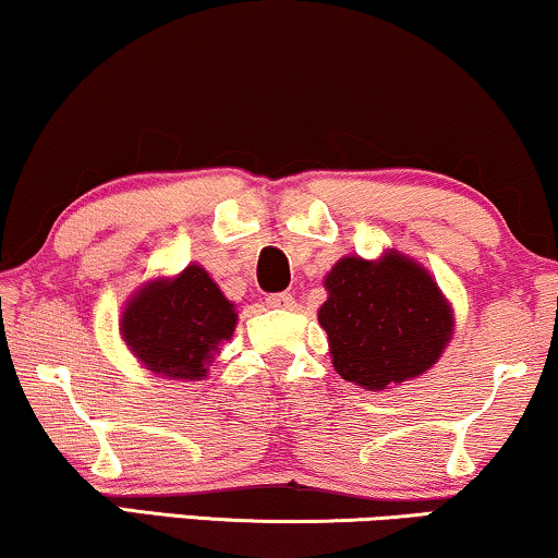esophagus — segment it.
Wrapping results in <instances>:
<instances>
[{
  "mask_svg": "<svg viewBox=\"0 0 558 558\" xmlns=\"http://www.w3.org/2000/svg\"><path fill=\"white\" fill-rule=\"evenodd\" d=\"M267 306L270 308H293L295 306V299L291 293H272L267 295Z\"/></svg>",
  "mask_w": 558,
  "mask_h": 558,
  "instance_id": "obj_1",
  "label": "esophagus"
}]
</instances>
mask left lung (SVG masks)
Returning a JSON list of instances; mask_svg holds the SVG:
<instances>
[{
    "mask_svg": "<svg viewBox=\"0 0 558 558\" xmlns=\"http://www.w3.org/2000/svg\"><path fill=\"white\" fill-rule=\"evenodd\" d=\"M319 324L335 371L384 391L437 363L453 335V312L425 267L397 250L378 259L342 257L324 278Z\"/></svg>",
    "mask_w": 558,
    "mask_h": 558,
    "instance_id": "left-lung-1",
    "label": "left lung"
}]
</instances>
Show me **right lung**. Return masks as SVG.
Returning <instances> with one entry per match:
<instances>
[{
    "label": "right lung",
    "instance_id": "1",
    "mask_svg": "<svg viewBox=\"0 0 558 558\" xmlns=\"http://www.w3.org/2000/svg\"><path fill=\"white\" fill-rule=\"evenodd\" d=\"M236 327L234 303L201 265L141 286L125 303L121 335L146 371L201 380Z\"/></svg>",
    "mask_w": 558,
    "mask_h": 558
}]
</instances>
